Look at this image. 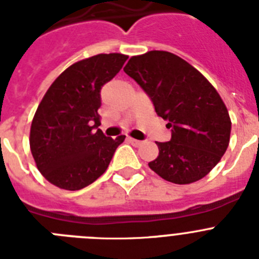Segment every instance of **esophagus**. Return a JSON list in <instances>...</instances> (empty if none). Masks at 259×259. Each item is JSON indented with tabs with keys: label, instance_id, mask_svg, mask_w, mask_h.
<instances>
[{
	"label": "esophagus",
	"instance_id": "esophagus-1",
	"mask_svg": "<svg viewBox=\"0 0 259 259\" xmlns=\"http://www.w3.org/2000/svg\"><path fill=\"white\" fill-rule=\"evenodd\" d=\"M128 141H130V143H131L132 145H135V146H140L141 144H143V141L136 140V139H132V137H128Z\"/></svg>",
	"mask_w": 259,
	"mask_h": 259
}]
</instances>
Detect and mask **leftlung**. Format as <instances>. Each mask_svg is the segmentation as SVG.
Returning <instances> with one entry per match:
<instances>
[{
  "label": "left lung",
  "mask_w": 259,
  "mask_h": 259,
  "mask_svg": "<svg viewBox=\"0 0 259 259\" xmlns=\"http://www.w3.org/2000/svg\"><path fill=\"white\" fill-rule=\"evenodd\" d=\"M124 72L171 128V140L157 143L159 154L150 168L175 184L206 176L227 150L231 135L228 110L217 89L188 62L162 50L132 57Z\"/></svg>",
  "instance_id": "8db88e82"
}]
</instances>
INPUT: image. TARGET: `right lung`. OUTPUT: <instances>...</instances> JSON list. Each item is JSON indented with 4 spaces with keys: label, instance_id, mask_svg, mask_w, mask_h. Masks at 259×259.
<instances>
[{
    "label": "right lung",
    "instance_id": "right-lung-1",
    "mask_svg": "<svg viewBox=\"0 0 259 259\" xmlns=\"http://www.w3.org/2000/svg\"><path fill=\"white\" fill-rule=\"evenodd\" d=\"M128 57L97 54L66 68L50 85L33 116L29 146L38 171L56 187L79 191L109 167L125 136H105L98 130L101 88Z\"/></svg>",
    "mask_w": 259,
    "mask_h": 259
}]
</instances>
